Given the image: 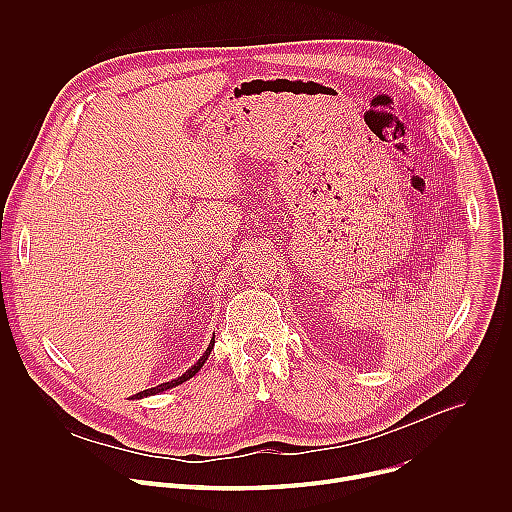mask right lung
Listing matches in <instances>:
<instances>
[{
    "label": "right lung",
    "mask_w": 512,
    "mask_h": 512,
    "mask_svg": "<svg viewBox=\"0 0 512 512\" xmlns=\"http://www.w3.org/2000/svg\"><path fill=\"white\" fill-rule=\"evenodd\" d=\"M212 346H214V336L210 338V344L206 346V350L202 352V356L192 364V367L184 373V375H180V377H176V379H172V381H168V383H162V385H158V387H152V389H145V391H141V393H137L135 395V399H143V397H152V395H160V393H164V391H168V389H174V387H178V385H182V383H186L188 379H192L200 369H202V364L206 362V358H208V354H210V350H212Z\"/></svg>",
    "instance_id": "obj_1"
}]
</instances>
